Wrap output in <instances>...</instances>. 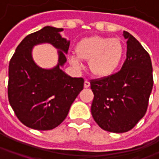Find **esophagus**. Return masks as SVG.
<instances>
[{
    "label": "esophagus",
    "mask_w": 159,
    "mask_h": 159,
    "mask_svg": "<svg viewBox=\"0 0 159 159\" xmlns=\"http://www.w3.org/2000/svg\"><path fill=\"white\" fill-rule=\"evenodd\" d=\"M89 86H90V83H89V80H85V82H84V88L88 89V88H89Z\"/></svg>",
    "instance_id": "obj_1"
}]
</instances>
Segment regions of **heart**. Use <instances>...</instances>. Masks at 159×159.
Masks as SVG:
<instances>
[{
  "label": "heart",
  "mask_w": 159,
  "mask_h": 159,
  "mask_svg": "<svg viewBox=\"0 0 159 159\" xmlns=\"http://www.w3.org/2000/svg\"><path fill=\"white\" fill-rule=\"evenodd\" d=\"M76 51L77 55L72 54L69 57L74 67H82L81 59L89 60V70L92 74L105 78L119 69L124 58L125 48L118 38L91 36L84 38L77 44Z\"/></svg>",
  "instance_id": "heart-1"
}]
</instances>
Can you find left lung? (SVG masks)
Listing matches in <instances>:
<instances>
[{"label":"left lung","instance_id":"1","mask_svg":"<svg viewBox=\"0 0 159 159\" xmlns=\"http://www.w3.org/2000/svg\"><path fill=\"white\" fill-rule=\"evenodd\" d=\"M123 35L127 51L121 70L90 81L92 116L102 129L112 133H125L137 124L147 111L153 88L149 53L128 32Z\"/></svg>","mask_w":159,"mask_h":159}]
</instances>
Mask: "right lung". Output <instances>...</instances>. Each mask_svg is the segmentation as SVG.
Returning a JSON list of instances; mask_svg holds the SVG:
<instances>
[{"label":"right lung","mask_w":159,"mask_h":159,"mask_svg":"<svg viewBox=\"0 0 159 159\" xmlns=\"http://www.w3.org/2000/svg\"><path fill=\"white\" fill-rule=\"evenodd\" d=\"M63 31V28L45 26L29 34L16 48L9 62L10 106L17 119L33 129L51 130L58 126L84 87L82 78H71L61 70L70 45L61 36ZM41 43H49L59 49L58 64L52 69L40 68L32 59V48Z\"/></svg>","instance_id":"add662e5"}]
</instances>
